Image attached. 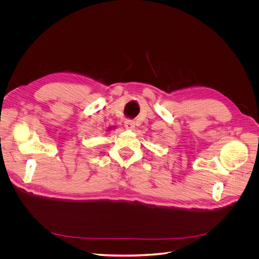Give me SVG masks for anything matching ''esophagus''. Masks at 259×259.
Returning <instances> with one entry per match:
<instances>
[{
  "mask_svg": "<svg viewBox=\"0 0 259 259\" xmlns=\"http://www.w3.org/2000/svg\"><path fill=\"white\" fill-rule=\"evenodd\" d=\"M134 126H135V122H134L133 120H131V119H127V120L125 121V127H126V129L132 130V129L134 128Z\"/></svg>",
  "mask_w": 259,
  "mask_h": 259,
  "instance_id": "34e87169",
  "label": "esophagus"
}]
</instances>
